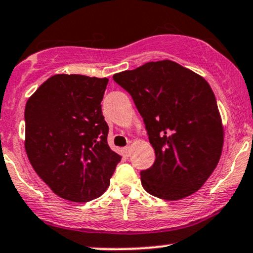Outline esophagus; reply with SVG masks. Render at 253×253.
Masks as SVG:
<instances>
[{
    "label": "esophagus",
    "instance_id": "obj_1",
    "mask_svg": "<svg viewBox=\"0 0 253 253\" xmlns=\"http://www.w3.org/2000/svg\"><path fill=\"white\" fill-rule=\"evenodd\" d=\"M130 149H131V147H130V146H126V148H124V153H126V157H129V155H130Z\"/></svg>",
    "mask_w": 253,
    "mask_h": 253
}]
</instances>
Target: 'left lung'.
I'll return each mask as SVG.
<instances>
[{"instance_id": "8db88e82", "label": "left lung", "mask_w": 253, "mask_h": 253, "mask_svg": "<svg viewBox=\"0 0 253 253\" xmlns=\"http://www.w3.org/2000/svg\"><path fill=\"white\" fill-rule=\"evenodd\" d=\"M143 118L155 161L142 186L161 200L202 188L220 160L223 127L214 93L202 76L175 62H149L113 75Z\"/></svg>"}]
</instances>
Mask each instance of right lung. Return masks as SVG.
Masks as SVG:
<instances>
[{
    "label": "right lung",
    "mask_w": 253,
    "mask_h": 253,
    "mask_svg": "<svg viewBox=\"0 0 253 253\" xmlns=\"http://www.w3.org/2000/svg\"><path fill=\"white\" fill-rule=\"evenodd\" d=\"M106 78L51 76L25 107L28 160L59 197L89 202L103 195L122 157L107 144L101 111Z\"/></svg>",
    "instance_id": "add662e5"
}]
</instances>
